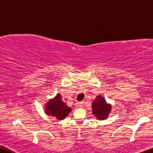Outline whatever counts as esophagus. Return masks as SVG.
<instances>
[{
	"label": "esophagus",
	"instance_id": "esophagus-1",
	"mask_svg": "<svg viewBox=\"0 0 153 153\" xmlns=\"http://www.w3.org/2000/svg\"><path fill=\"white\" fill-rule=\"evenodd\" d=\"M83 103L84 102H77V107H79V108H80V107H82L83 106Z\"/></svg>",
	"mask_w": 153,
	"mask_h": 153
}]
</instances>
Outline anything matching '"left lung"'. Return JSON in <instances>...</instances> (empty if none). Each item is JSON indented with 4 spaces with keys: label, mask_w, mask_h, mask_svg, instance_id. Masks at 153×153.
I'll return each mask as SVG.
<instances>
[{
    "label": "left lung",
    "mask_w": 153,
    "mask_h": 153,
    "mask_svg": "<svg viewBox=\"0 0 153 153\" xmlns=\"http://www.w3.org/2000/svg\"><path fill=\"white\" fill-rule=\"evenodd\" d=\"M91 107L92 113L98 120H106L112 110L111 104L107 103L105 98L101 95H98L96 98L93 100Z\"/></svg>",
    "instance_id": "left-lung-1"
}]
</instances>
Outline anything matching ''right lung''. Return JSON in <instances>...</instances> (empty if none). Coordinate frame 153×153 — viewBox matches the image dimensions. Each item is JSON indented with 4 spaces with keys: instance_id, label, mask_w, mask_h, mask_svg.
Returning <instances> with one entry per match:
<instances>
[{
    "instance_id": "1",
    "label": "right lung",
    "mask_w": 153,
    "mask_h": 153,
    "mask_svg": "<svg viewBox=\"0 0 153 153\" xmlns=\"http://www.w3.org/2000/svg\"><path fill=\"white\" fill-rule=\"evenodd\" d=\"M71 111V108L63 101L60 93L53 99H50L45 106V112L47 115L56 117L58 120H62Z\"/></svg>"
}]
</instances>
